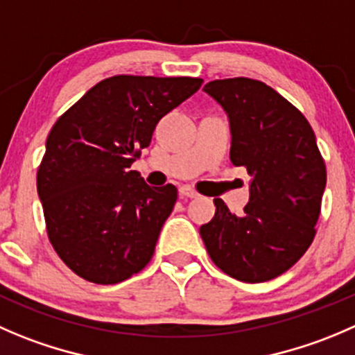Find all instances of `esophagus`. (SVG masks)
I'll use <instances>...</instances> for the list:
<instances>
[{
    "label": "esophagus",
    "mask_w": 355,
    "mask_h": 355,
    "mask_svg": "<svg viewBox=\"0 0 355 355\" xmlns=\"http://www.w3.org/2000/svg\"><path fill=\"white\" fill-rule=\"evenodd\" d=\"M180 196H182V198L194 199V198H198L199 194L192 187H187V185H185V187H180Z\"/></svg>",
    "instance_id": "1"
}]
</instances>
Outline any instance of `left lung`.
<instances>
[{"label": "left lung", "mask_w": 355, "mask_h": 355, "mask_svg": "<svg viewBox=\"0 0 355 355\" xmlns=\"http://www.w3.org/2000/svg\"><path fill=\"white\" fill-rule=\"evenodd\" d=\"M229 114L230 161L253 177L243 215L215 199L199 229L213 263L243 283H263L293 267L315 237L326 164L305 116L269 85L250 78L205 86Z\"/></svg>", "instance_id": "8db88e82"}]
</instances>
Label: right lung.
<instances>
[{"instance_id":"add662e5","label":"right lung","mask_w":355,"mask_h":355,"mask_svg":"<svg viewBox=\"0 0 355 355\" xmlns=\"http://www.w3.org/2000/svg\"><path fill=\"white\" fill-rule=\"evenodd\" d=\"M201 78L118 74L55 121L37 168L48 239L74 274L116 284L150 261L177 187H149L130 170L157 121L201 88Z\"/></svg>"}]
</instances>
